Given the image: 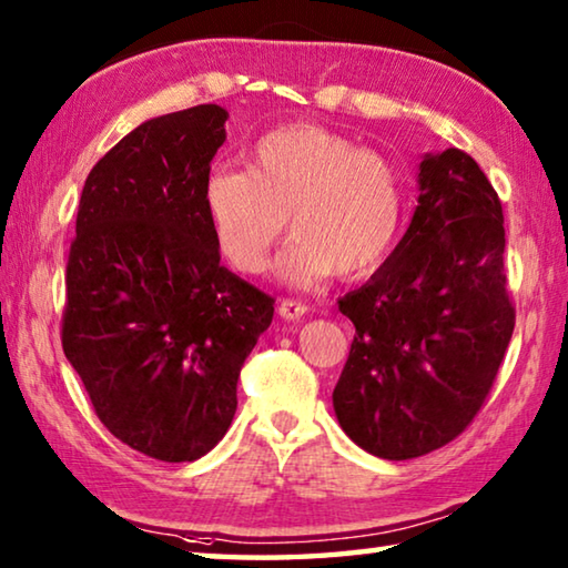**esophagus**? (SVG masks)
<instances>
[{
    "instance_id": "obj_1",
    "label": "esophagus",
    "mask_w": 568,
    "mask_h": 568,
    "mask_svg": "<svg viewBox=\"0 0 568 568\" xmlns=\"http://www.w3.org/2000/svg\"><path fill=\"white\" fill-rule=\"evenodd\" d=\"M307 311H311V307L301 301H291V297H285V301L277 305V313H281V318L285 321H301Z\"/></svg>"
}]
</instances>
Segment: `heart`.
Instances as JSON below:
<instances>
[{
  "label": "heart",
  "instance_id": "b5f03b06",
  "mask_svg": "<svg viewBox=\"0 0 568 568\" xmlns=\"http://www.w3.org/2000/svg\"><path fill=\"white\" fill-rule=\"evenodd\" d=\"M203 203L217 250L243 275L265 271L291 223L297 240L277 273L311 285L333 271L368 275L386 261L406 220V185L381 152L291 124L257 140L245 170H215Z\"/></svg>",
  "mask_w": 568,
  "mask_h": 568
}]
</instances>
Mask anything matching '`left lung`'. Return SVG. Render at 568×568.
<instances>
[{
    "mask_svg": "<svg viewBox=\"0 0 568 568\" xmlns=\"http://www.w3.org/2000/svg\"><path fill=\"white\" fill-rule=\"evenodd\" d=\"M408 233L378 273L338 301L355 325L333 390L363 450L408 460L474 423L516 325L504 271V210L476 160L426 155Z\"/></svg>",
    "mask_w": 568,
    "mask_h": 568,
    "instance_id": "obj_1",
    "label": "left lung"
}]
</instances>
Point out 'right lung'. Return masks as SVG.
<instances>
[{
    "label": "right lung",
    "instance_id": "add662e5",
    "mask_svg": "<svg viewBox=\"0 0 568 568\" xmlns=\"http://www.w3.org/2000/svg\"><path fill=\"white\" fill-rule=\"evenodd\" d=\"M227 112L142 122L84 180L62 348L114 438L182 464L215 448L275 297L220 265L203 190Z\"/></svg>",
    "mask_w": 568,
    "mask_h": 568
}]
</instances>
